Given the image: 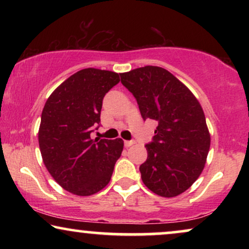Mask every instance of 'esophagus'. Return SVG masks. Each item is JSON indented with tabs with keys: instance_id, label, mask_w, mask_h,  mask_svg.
Masks as SVG:
<instances>
[{
	"instance_id": "34e87169",
	"label": "esophagus",
	"mask_w": 249,
	"mask_h": 249,
	"mask_svg": "<svg viewBox=\"0 0 249 249\" xmlns=\"http://www.w3.org/2000/svg\"><path fill=\"white\" fill-rule=\"evenodd\" d=\"M135 142L134 141H124V146L125 147H130L131 145H134Z\"/></svg>"
}]
</instances>
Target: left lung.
I'll return each instance as SVG.
<instances>
[{
    "instance_id": "obj_1",
    "label": "left lung",
    "mask_w": 249,
    "mask_h": 249,
    "mask_svg": "<svg viewBox=\"0 0 249 249\" xmlns=\"http://www.w3.org/2000/svg\"><path fill=\"white\" fill-rule=\"evenodd\" d=\"M144 120L158 122L147 160L139 166L142 180L162 197L186 192L202 173L211 136L199 102L181 81L161 67L146 66L120 73Z\"/></svg>"
}]
</instances>
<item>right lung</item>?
Returning a JSON list of instances; mask_svg holds the SVG:
<instances>
[{
    "mask_svg": "<svg viewBox=\"0 0 249 249\" xmlns=\"http://www.w3.org/2000/svg\"><path fill=\"white\" fill-rule=\"evenodd\" d=\"M117 72L87 68L70 76L47 98L38 130L40 154L53 179L73 195L90 196L110 182L124 141L91 139L105 94Z\"/></svg>",
    "mask_w": 249,
    "mask_h": 249,
    "instance_id": "right-lung-1",
    "label": "right lung"
}]
</instances>
